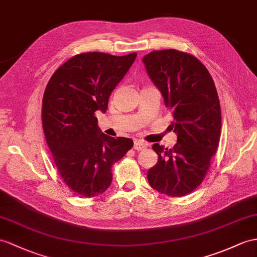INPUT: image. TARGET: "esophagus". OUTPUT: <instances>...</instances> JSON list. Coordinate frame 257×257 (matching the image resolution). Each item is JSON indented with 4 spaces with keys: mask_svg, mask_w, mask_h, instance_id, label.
I'll list each match as a JSON object with an SVG mask.
<instances>
[{
    "mask_svg": "<svg viewBox=\"0 0 257 257\" xmlns=\"http://www.w3.org/2000/svg\"><path fill=\"white\" fill-rule=\"evenodd\" d=\"M147 146H148L147 144L142 142V141H135L134 142V149L135 150H143V149L147 148Z\"/></svg>",
    "mask_w": 257,
    "mask_h": 257,
    "instance_id": "esophagus-1",
    "label": "esophagus"
}]
</instances>
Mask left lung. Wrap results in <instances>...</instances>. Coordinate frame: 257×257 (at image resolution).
I'll return each mask as SVG.
<instances>
[{
    "label": "left lung",
    "instance_id": "left-lung-1",
    "mask_svg": "<svg viewBox=\"0 0 257 257\" xmlns=\"http://www.w3.org/2000/svg\"><path fill=\"white\" fill-rule=\"evenodd\" d=\"M143 62L172 112L178 136L173 148L153 145L158 161L147 172L148 182L168 196H185L203 182L220 140L221 112L215 83L195 56L178 50L153 51Z\"/></svg>",
    "mask_w": 257,
    "mask_h": 257
}]
</instances>
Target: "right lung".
I'll return each mask as SVG.
<instances>
[{"label":"right lung","instance_id":"obj_1","mask_svg":"<svg viewBox=\"0 0 257 257\" xmlns=\"http://www.w3.org/2000/svg\"><path fill=\"white\" fill-rule=\"evenodd\" d=\"M136 55L77 54L54 72L46 87L42 126L47 144L65 184L84 197L108 189L112 166L133 147L131 139L103 134L95 113L107 111L111 92Z\"/></svg>","mask_w":257,"mask_h":257}]
</instances>
